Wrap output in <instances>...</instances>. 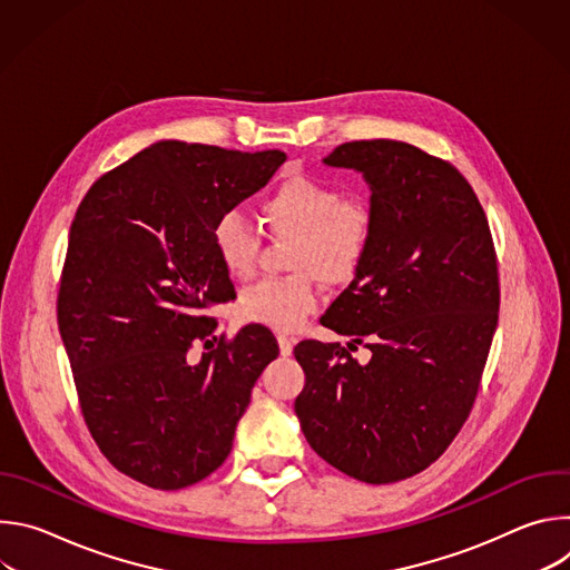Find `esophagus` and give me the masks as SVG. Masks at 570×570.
Segmentation results:
<instances>
[{
  "label": "esophagus",
  "mask_w": 570,
  "mask_h": 570,
  "mask_svg": "<svg viewBox=\"0 0 570 570\" xmlns=\"http://www.w3.org/2000/svg\"><path fill=\"white\" fill-rule=\"evenodd\" d=\"M277 343H279V352H282V356H291L293 345H295V338H293V336H288V334H279V336H277Z\"/></svg>",
  "instance_id": "obj_1"
}]
</instances>
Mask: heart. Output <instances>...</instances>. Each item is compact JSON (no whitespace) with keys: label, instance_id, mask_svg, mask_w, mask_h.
I'll return each instance as SVG.
<instances>
[{"label":"heart","instance_id":"obj_1","mask_svg":"<svg viewBox=\"0 0 570 570\" xmlns=\"http://www.w3.org/2000/svg\"><path fill=\"white\" fill-rule=\"evenodd\" d=\"M259 220L275 236H295L291 277H266L238 295L243 320L291 332L317 306V275L341 284L354 277L374 236V209L363 196H343L336 183L286 174L259 203ZM214 253L234 279L255 273L259 232L248 218L227 212L212 232Z\"/></svg>","mask_w":570,"mask_h":570}]
</instances>
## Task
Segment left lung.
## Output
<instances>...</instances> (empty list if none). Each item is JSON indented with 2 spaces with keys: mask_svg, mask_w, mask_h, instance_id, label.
Returning <instances> with one entry per match:
<instances>
[{
  "mask_svg": "<svg viewBox=\"0 0 570 570\" xmlns=\"http://www.w3.org/2000/svg\"><path fill=\"white\" fill-rule=\"evenodd\" d=\"M370 187L374 236L322 324L363 337L358 364L341 343L302 341L306 383L295 415L311 449L370 484L433 464L462 429L499 324L492 232L449 161L394 139L347 141L322 159Z\"/></svg>",
  "mask_w": 570,
  "mask_h": 570,
  "instance_id": "left-lung-1",
  "label": "left lung"
}]
</instances>
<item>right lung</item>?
<instances>
[{"label":"right lung","mask_w":570,"mask_h":570,"mask_svg":"<svg viewBox=\"0 0 570 570\" xmlns=\"http://www.w3.org/2000/svg\"><path fill=\"white\" fill-rule=\"evenodd\" d=\"M282 150L155 141L80 203L58 293V330L101 453L153 490H183L232 451L253 387L279 347L262 324L209 341L214 304L236 297L216 259L218 218L264 189ZM216 341V338H214Z\"/></svg>","instance_id":"1"}]
</instances>
